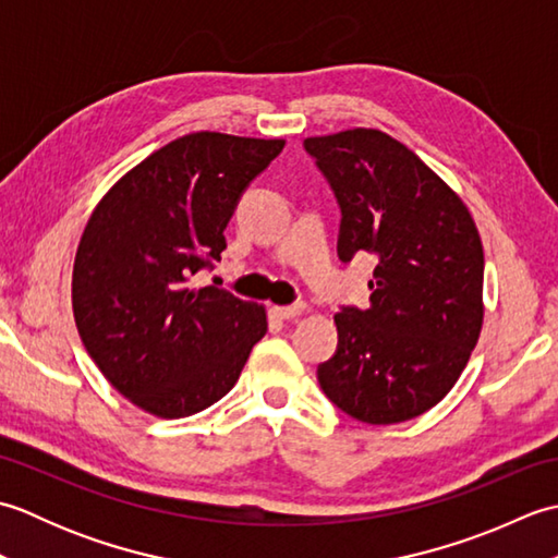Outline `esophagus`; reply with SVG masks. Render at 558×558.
<instances>
[{"instance_id": "34e87169", "label": "esophagus", "mask_w": 558, "mask_h": 558, "mask_svg": "<svg viewBox=\"0 0 558 558\" xmlns=\"http://www.w3.org/2000/svg\"><path fill=\"white\" fill-rule=\"evenodd\" d=\"M306 306L304 304H290V306H272V314H276L278 318H282V322H290V318H298L300 314H304Z\"/></svg>"}]
</instances>
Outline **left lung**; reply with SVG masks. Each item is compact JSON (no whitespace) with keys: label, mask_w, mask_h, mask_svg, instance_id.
I'll return each mask as SVG.
<instances>
[{"label":"left lung","mask_w":558,"mask_h":558,"mask_svg":"<svg viewBox=\"0 0 558 558\" xmlns=\"http://www.w3.org/2000/svg\"><path fill=\"white\" fill-rule=\"evenodd\" d=\"M342 213L338 256L376 258L369 306L336 314L338 350L318 364L328 400L366 424L441 402L477 345L484 252L468 206L378 129L304 138Z\"/></svg>","instance_id":"1"}]
</instances>
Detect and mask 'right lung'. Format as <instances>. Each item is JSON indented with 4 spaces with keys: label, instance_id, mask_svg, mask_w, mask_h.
Wrapping results in <instances>:
<instances>
[{
    "label": "right lung",
    "instance_id": "obj_1",
    "mask_svg": "<svg viewBox=\"0 0 558 558\" xmlns=\"http://www.w3.org/2000/svg\"><path fill=\"white\" fill-rule=\"evenodd\" d=\"M282 138L196 132L129 170L83 230L71 304L102 376L136 408L180 420L218 402L266 336V310L189 278L220 260L240 196Z\"/></svg>",
    "mask_w": 558,
    "mask_h": 558
}]
</instances>
